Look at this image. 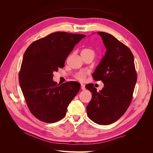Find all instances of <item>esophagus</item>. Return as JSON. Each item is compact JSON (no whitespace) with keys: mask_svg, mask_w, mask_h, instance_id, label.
<instances>
[{"mask_svg":"<svg viewBox=\"0 0 153 153\" xmlns=\"http://www.w3.org/2000/svg\"><path fill=\"white\" fill-rule=\"evenodd\" d=\"M81 89L83 90V91L85 89V85L84 84H81Z\"/></svg>","mask_w":153,"mask_h":153,"instance_id":"obj_1","label":"esophagus"}]
</instances>
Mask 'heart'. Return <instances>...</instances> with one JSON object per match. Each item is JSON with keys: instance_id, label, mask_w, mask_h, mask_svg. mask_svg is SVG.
I'll list each match as a JSON object with an SVG mask.
<instances>
[{"instance_id": "b5f03b06", "label": "heart", "mask_w": 153, "mask_h": 153, "mask_svg": "<svg viewBox=\"0 0 153 153\" xmlns=\"http://www.w3.org/2000/svg\"><path fill=\"white\" fill-rule=\"evenodd\" d=\"M88 50H91L89 49H84L83 51H88ZM82 51V52H83ZM87 75V72L86 71H81L78 73L76 75V78L78 80H79L80 81H84L85 79V77Z\"/></svg>"}]
</instances>
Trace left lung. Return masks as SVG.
<instances>
[{
	"instance_id": "left-lung-1",
	"label": "left lung",
	"mask_w": 153,
	"mask_h": 153,
	"mask_svg": "<svg viewBox=\"0 0 153 153\" xmlns=\"http://www.w3.org/2000/svg\"><path fill=\"white\" fill-rule=\"evenodd\" d=\"M98 34L106 51L92 76L96 81H102L104 87L97 92L92 84L85 86L92 93L87 113L96 124L108 125L117 121L129 107L137 76L129 48L112 35L104 32Z\"/></svg>"
}]
</instances>
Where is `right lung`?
I'll list each match as a JSON object with an SVG mask.
<instances>
[{
    "label": "right lung",
    "mask_w": 153,
    "mask_h": 153,
    "mask_svg": "<svg viewBox=\"0 0 153 153\" xmlns=\"http://www.w3.org/2000/svg\"><path fill=\"white\" fill-rule=\"evenodd\" d=\"M85 35L56 32L34 41L27 48L19 73V82L34 116L48 123L57 122L80 89V84L53 82V72L64 68L75 45Z\"/></svg>",
    "instance_id": "right-lung-1"
}]
</instances>
